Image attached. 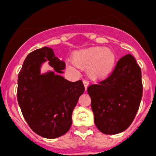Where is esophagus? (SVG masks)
<instances>
[{
	"instance_id": "34e87169",
	"label": "esophagus",
	"mask_w": 156,
	"mask_h": 156,
	"mask_svg": "<svg viewBox=\"0 0 156 156\" xmlns=\"http://www.w3.org/2000/svg\"><path fill=\"white\" fill-rule=\"evenodd\" d=\"M83 84H84L85 89H86V90H87V88L88 85H89V83H88V81L86 80V79H84V80H83Z\"/></svg>"
}]
</instances>
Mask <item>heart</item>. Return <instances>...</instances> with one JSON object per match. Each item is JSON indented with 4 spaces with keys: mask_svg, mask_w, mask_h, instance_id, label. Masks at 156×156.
<instances>
[{
    "mask_svg": "<svg viewBox=\"0 0 156 156\" xmlns=\"http://www.w3.org/2000/svg\"><path fill=\"white\" fill-rule=\"evenodd\" d=\"M76 66L86 69L93 79H104L112 72L116 63V55L112 50L103 47H91L79 50L73 56Z\"/></svg>",
    "mask_w": 156,
    "mask_h": 156,
    "instance_id": "heart-1",
    "label": "heart"
}]
</instances>
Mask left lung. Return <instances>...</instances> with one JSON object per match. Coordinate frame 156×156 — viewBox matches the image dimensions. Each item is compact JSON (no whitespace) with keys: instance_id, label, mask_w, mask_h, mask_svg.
<instances>
[{"instance_id":"obj_1","label":"left lung","mask_w":156,"mask_h":156,"mask_svg":"<svg viewBox=\"0 0 156 156\" xmlns=\"http://www.w3.org/2000/svg\"><path fill=\"white\" fill-rule=\"evenodd\" d=\"M94 121L105 134L126 130L133 122L143 96L142 72L131 54L122 56L111 74L88 86Z\"/></svg>"}]
</instances>
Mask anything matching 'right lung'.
Wrapping results in <instances>:
<instances>
[{
  "label": "right lung",
  "instance_id": "obj_1",
  "mask_svg": "<svg viewBox=\"0 0 156 156\" xmlns=\"http://www.w3.org/2000/svg\"><path fill=\"white\" fill-rule=\"evenodd\" d=\"M46 59L55 72L40 74ZM66 63L44 47L28 54L18 78L17 98L26 121L35 133L55 138L67 133L72 125V112L85 90L83 82H69L60 75Z\"/></svg>",
  "mask_w": 156,
  "mask_h": 156
}]
</instances>
